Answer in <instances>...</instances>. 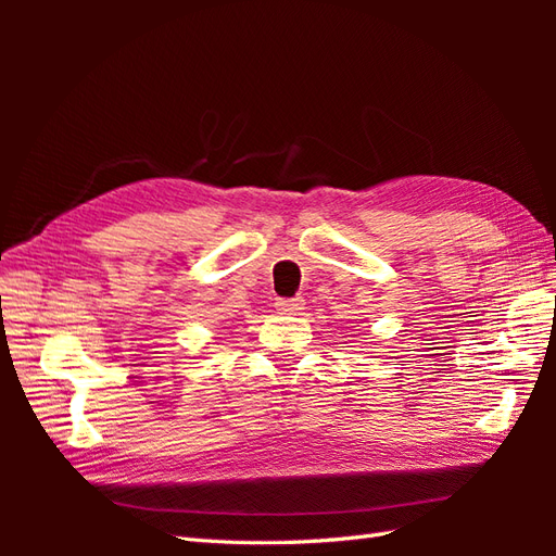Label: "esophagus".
Here are the masks:
<instances>
[{
  "label": "esophagus",
  "instance_id": "1",
  "mask_svg": "<svg viewBox=\"0 0 556 556\" xmlns=\"http://www.w3.org/2000/svg\"><path fill=\"white\" fill-rule=\"evenodd\" d=\"M304 299L301 296H294V299H278L276 301V308L280 313H288V315H299L301 311H304Z\"/></svg>",
  "mask_w": 556,
  "mask_h": 556
}]
</instances>
